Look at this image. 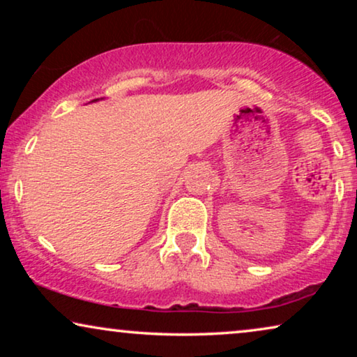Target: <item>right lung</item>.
Returning a JSON list of instances; mask_svg holds the SVG:
<instances>
[{"instance_id":"1","label":"right lung","mask_w":357,"mask_h":357,"mask_svg":"<svg viewBox=\"0 0 357 357\" xmlns=\"http://www.w3.org/2000/svg\"><path fill=\"white\" fill-rule=\"evenodd\" d=\"M96 100H99V99H96ZM96 100H92V102H96Z\"/></svg>"}]
</instances>
